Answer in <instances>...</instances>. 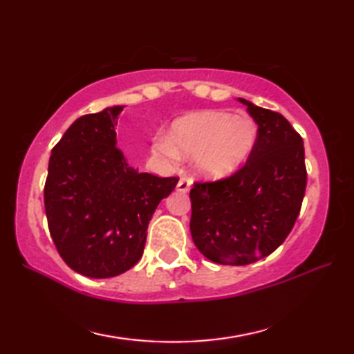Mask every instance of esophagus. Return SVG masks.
I'll use <instances>...</instances> for the list:
<instances>
[{
    "instance_id": "1",
    "label": "esophagus",
    "mask_w": 354,
    "mask_h": 354,
    "mask_svg": "<svg viewBox=\"0 0 354 354\" xmlns=\"http://www.w3.org/2000/svg\"><path fill=\"white\" fill-rule=\"evenodd\" d=\"M176 189H178V192L187 193V192L192 189V181H190L189 178H181V179H179L178 185H176Z\"/></svg>"
}]
</instances>
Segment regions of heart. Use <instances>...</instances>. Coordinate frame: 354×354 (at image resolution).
Returning <instances> with one entry per match:
<instances>
[{
    "mask_svg": "<svg viewBox=\"0 0 354 354\" xmlns=\"http://www.w3.org/2000/svg\"><path fill=\"white\" fill-rule=\"evenodd\" d=\"M257 140V127L246 115L222 111H201L181 117L170 126V135H156L153 152L176 160L193 155L194 169L207 179H223L243 167Z\"/></svg>",
    "mask_w": 354,
    "mask_h": 354,
    "instance_id": "obj_1",
    "label": "heart"
}]
</instances>
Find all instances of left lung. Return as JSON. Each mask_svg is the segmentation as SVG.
Instances as JSON below:
<instances>
[{"mask_svg": "<svg viewBox=\"0 0 354 354\" xmlns=\"http://www.w3.org/2000/svg\"><path fill=\"white\" fill-rule=\"evenodd\" d=\"M257 123L245 167L190 190L193 242L208 260L242 266L268 257L301 209L307 171L303 138L278 112L237 99Z\"/></svg>", "mask_w": 354, "mask_h": 354, "instance_id": "1", "label": "left lung"}]
</instances>
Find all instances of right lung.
Returning <instances> with one entry per match:
<instances>
[{"label": "right lung", "instance_id": "right-lung-1", "mask_svg": "<svg viewBox=\"0 0 354 354\" xmlns=\"http://www.w3.org/2000/svg\"><path fill=\"white\" fill-rule=\"evenodd\" d=\"M124 106L77 118L51 150L45 214L57 252L76 272L111 278L145 251L149 221L178 178H158L129 165L117 147Z\"/></svg>", "mask_w": 354, "mask_h": 354}]
</instances>
